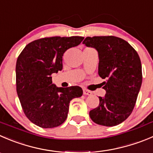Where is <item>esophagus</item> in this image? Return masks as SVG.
Here are the masks:
<instances>
[{
    "label": "esophagus",
    "instance_id": "obj_1",
    "mask_svg": "<svg viewBox=\"0 0 153 153\" xmlns=\"http://www.w3.org/2000/svg\"><path fill=\"white\" fill-rule=\"evenodd\" d=\"M83 93L84 95H89L90 96V95L92 94V92L90 90H87V89H83Z\"/></svg>",
    "mask_w": 153,
    "mask_h": 153
}]
</instances>
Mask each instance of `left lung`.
Listing matches in <instances>:
<instances>
[{
  "instance_id": "8db88e82",
  "label": "left lung",
  "mask_w": 153,
  "mask_h": 153,
  "mask_svg": "<svg viewBox=\"0 0 153 153\" xmlns=\"http://www.w3.org/2000/svg\"><path fill=\"white\" fill-rule=\"evenodd\" d=\"M99 54V75L106 91L99 105L90 111L96 124L114 126L131 114L142 84V66L137 51L124 39L113 36L87 37L83 42Z\"/></svg>"
}]
</instances>
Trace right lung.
I'll use <instances>...</instances> for the list:
<instances>
[{
    "label": "right lung",
    "mask_w": 153,
    "mask_h": 153,
    "mask_svg": "<svg viewBox=\"0 0 153 153\" xmlns=\"http://www.w3.org/2000/svg\"><path fill=\"white\" fill-rule=\"evenodd\" d=\"M84 37L42 38L25 46L17 59L16 90L27 117L44 128L59 126L67 118L70 101L81 97L78 86L58 87L51 74L63 69V55L79 45Z\"/></svg>",
    "instance_id": "right-lung-1"
}]
</instances>
